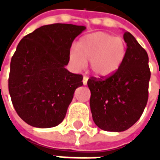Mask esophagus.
Returning a JSON list of instances; mask_svg holds the SVG:
<instances>
[{"instance_id":"34e87169","label":"esophagus","mask_w":160,"mask_h":160,"mask_svg":"<svg viewBox=\"0 0 160 160\" xmlns=\"http://www.w3.org/2000/svg\"><path fill=\"white\" fill-rule=\"evenodd\" d=\"M87 80H88V78L87 76H84L83 77V85L84 86H86L87 84Z\"/></svg>"}]
</instances>
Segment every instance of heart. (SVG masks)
<instances>
[{
  "instance_id": "b5f03b06",
  "label": "heart",
  "mask_w": 160,
  "mask_h": 160,
  "mask_svg": "<svg viewBox=\"0 0 160 160\" xmlns=\"http://www.w3.org/2000/svg\"><path fill=\"white\" fill-rule=\"evenodd\" d=\"M127 55V44L121 37L104 32L82 37L77 49H71L69 61L76 70L83 69L90 62L92 72L98 78H107L120 69Z\"/></svg>"
}]
</instances>
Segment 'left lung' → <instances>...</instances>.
Listing matches in <instances>:
<instances>
[{
	"label": "left lung",
	"instance_id": "1",
	"mask_svg": "<svg viewBox=\"0 0 160 160\" xmlns=\"http://www.w3.org/2000/svg\"><path fill=\"white\" fill-rule=\"evenodd\" d=\"M127 55L117 73L106 79L92 77L90 107L98 127L110 132L127 130L137 122L148 99L150 69L148 56L134 37L123 34Z\"/></svg>",
	"mask_w": 160,
	"mask_h": 160
}]
</instances>
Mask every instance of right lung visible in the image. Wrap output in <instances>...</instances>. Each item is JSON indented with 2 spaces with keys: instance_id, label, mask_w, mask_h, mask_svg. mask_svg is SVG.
<instances>
[{
  "instance_id": "1",
  "label": "right lung",
  "mask_w": 160,
  "mask_h": 160,
  "mask_svg": "<svg viewBox=\"0 0 160 160\" xmlns=\"http://www.w3.org/2000/svg\"><path fill=\"white\" fill-rule=\"evenodd\" d=\"M86 26H42L24 37L10 63L8 90L13 107L32 127H56L63 121L81 74L65 68L70 48Z\"/></svg>"
}]
</instances>
